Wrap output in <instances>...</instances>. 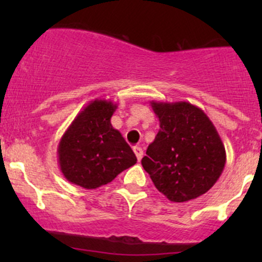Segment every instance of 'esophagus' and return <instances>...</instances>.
Here are the masks:
<instances>
[{
    "label": "esophagus",
    "instance_id": "34e87169",
    "mask_svg": "<svg viewBox=\"0 0 262 262\" xmlns=\"http://www.w3.org/2000/svg\"><path fill=\"white\" fill-rule=\"evenodd\" d=\"M134 153H136L137 158H138V161L142 160V157H143V149H142L141 147H134L133 148Z\"/></svg>",
    "mask_w": 262,
    "mask_h": 262
}]
</instances>
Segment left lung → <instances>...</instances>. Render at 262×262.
<instances>
[{"instance_id":"obj_1","label":"left lung","mask_w":262,"mask_h":262,"mask_svg":"<svg viewBox=\"0 0 262 262\" xmlns=\"http://www.w3.org/2000/svg\"><path fill=\"white\" fill-rule=\"evenodd\" d=\"M160 130L147 148L142 166L160 192L173 203L205 194L226 165V148L214 124L200 107L186 101H150Z\"/></svg>"}]
</instances>
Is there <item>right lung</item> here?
<instances>
[{
	"label": "right lung",
	"mask_w": 262,
	"mask_h": 262,
	"mask_svg": "<svg viewBox=\"0 0 262 262\" xmlns=\"http://www.w3.org/2000/svg\"><path fill=\"white\" fill-rule=\"evenodd\" d=\"M116 107L110 100H92L62 136L58 163L70 182L83 189H97L137 163L132 148L110 121Z\"/></svg>",
	"instance_id": "add662e5"
}]
</instances>
